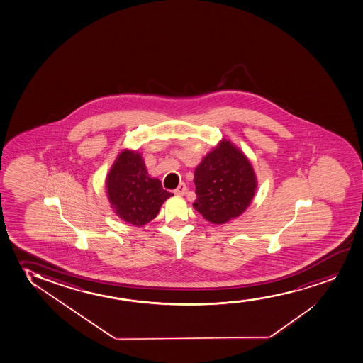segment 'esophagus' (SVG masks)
Returning a JSON list of instances; mask_svg holds the SVG:
<instances>
[{"instance_id": "1", "label": "esophagus", "mask_w": 363, "mask_h": 363, "mask_svg": "<svg viewBox=\"0 0 363 363\" xmlns=\"http://www.w3.org/2000/svg\"><path fill=\"white\" fill-rule=\"evenodd\" d=\"M186 192H187V186L184 184H179V187L174 189V194H177V196H184Z\"/></svg>"}]
</instances>
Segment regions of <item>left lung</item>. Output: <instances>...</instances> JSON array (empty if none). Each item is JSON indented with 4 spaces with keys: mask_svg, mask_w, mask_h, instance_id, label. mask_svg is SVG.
Masks as SVG:
<instances>
[{
    "mask_svg": "<svg viewBox=\"0 0 363 363\" xmlns=\"http://www.w3.org/2000/svg\"><path fill=\"white\" fill-rule=\"evenodd\" d=\"M194 208L213 224H224L245 212L257 189V177L245 154L223 139L194 169Z\"/></svg>",
    "mask_w": 363,
    "mask_h": 363,
    "instance_id": "left-lung-1",
    "label": "left lung"
}]
</instances>
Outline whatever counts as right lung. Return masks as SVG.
Returning a JSON list of instances; mask_svg holds the SVG:
<instances>
[{"label":"right lung","instance_id":"obj_1","mask_svg":"<svg viewBox=\"0 0 363 363\" xmlns=\"http://www.w3.org/2000/svg\"><path fill=\"white\" fill-rule=\"evenodd\" d=\"M104 184L114 213L134 226L155 219L162 203L174 196L162 189L159 179L147 174L142 154L130 149L118 154Z\"/></svg>","mask_w":363,"mask_h":363}]
</instances>
